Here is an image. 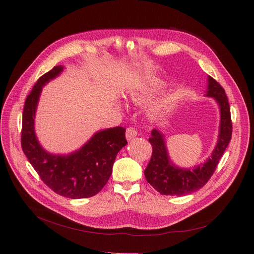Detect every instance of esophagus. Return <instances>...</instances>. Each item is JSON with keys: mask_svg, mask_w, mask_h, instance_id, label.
<instances>
[{"mask_svg": "<svg viewBox=\"0 0 254 254\" xmlns=\"http://www.w3.org/2000/svg\"><path fill=\"white\" fill-rule=\"evenodd\" d=\"M137 129L134 128V127H127V132H126V137L127 140H131L134 139L136 136H137Z\"/></svg>", "mask_w": 254, "mask_h": 254, "instance_id": "obj_1", "label": "esophagus"}]
</instances>
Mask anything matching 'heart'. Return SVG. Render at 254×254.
<instances>
[{
	"label": "heart",
	"mask_w": 254,
	"mask_h": 254,
	"mask_svg": "<svg viewBox=\"0 0 254 254\" xmlns=\"http://www.w3.org/2000/svg\"><path fill=\"white\" fill-rule=\"evenodd\" d=\"M159 88V83L157 82H152L150 83L147 87H145L143 90H138V91H132L130 93V100L132 103H135L137 105L144 104L147 101H149L155 93L157 92ZM171 102L168 99H162L157 101L151 108H150V115L153 118H159V117H164L168 115V113L171 111Z\"/></svg>",
	"instance_id": "b5f03b06"
}]
</instances>
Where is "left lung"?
I'll return each mask as SVG.
<instances>
[{
	"mask_svg": "<svg viewBox=\"0 0 254 254\" xmlns=\"http://www.w3.org/2000/svg\"><path fill=\"white\" fill-rule=\"evenodd\" d=\"M207 88L205 96L215 99L219 106L220 124L215 148L204 164L192 170L176 167L169 157L164 134L157 129L151 131L149 142L152 146V155L144 174L147 182L159 193L181 196L202 189L216 170L219 159L232 139L231 109L225 91L211 76L208 77Z\"/></svg>",
	"mask_w": 254,
	"mask_h": 254,
	"instance_id": "8db88e82",
	"label": "left lung"
}]
</instances>
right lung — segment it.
Returning <instances> with one entry per match:
<instances>
[{"label": "right lung", "mask_w": 254, "mask_h": 254, "mask_svg": "<svg viewBox=\"0 0 254 254\" xmlns=\"http://www.w3.org/2000/svg\"><path fill=\"white\" fill-rule=\"evenodd\" d=\"M63 70V65H57L40 77L26 97L22 113L21 147L50 190L69 198H85L97 194L108 182L116 155L127 143L126 128L116 127L97 131L81 148L70 154L47 152L35 134V114L42 87Z\"/></svg>", "instance_id": "obj_1"}]
</instances>
